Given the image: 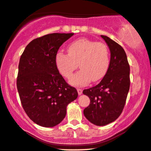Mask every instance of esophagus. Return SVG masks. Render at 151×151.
<instances>
[{
    "instance_id": "34e87169",
    "label": "esophagus",
    "mask_w": 151,
    "mask_h": 151,
    "mask_svg": "<svg viewBox=\"0 0 151 151\" xmlns=\"http://www.w3.org/2000/svg\"><path fill=\"white\" fill-rule=\"evenodd\" d=\"M77 92H78V94H79V95H81L82 94V90L80 88H77Z\"/></svg>"
}]
</instances>
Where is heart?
<instances>
[{"instance_id":"1","label":"heart","mask_w":151,"mask_h":151,"mask_svg":"<svg viewBox=\"0 0 151 151\" xmlns=\"http://www.w3.org/2000/svg\"><path fill=\"white\" fill-rule=\"evenodd\" d=\"M68 52L57 53L55 62L59 72L66 78L71 76L79 64L81 70L70 78L71 85L83 86L105 75L110 62L109 50L105 44L81 38L68 46Z\"/></svg>"}]
</instances>
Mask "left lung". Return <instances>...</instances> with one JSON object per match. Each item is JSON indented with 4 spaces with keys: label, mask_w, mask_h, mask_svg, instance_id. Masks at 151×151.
Listing matches in <instances>:
<instances>
[{
    "label": "left lung",
    "mask_w": 151,
    "mask_h": 151,
    "mask_svg": "<svg viewBox=\"0 0 151 151\" xmlns=\"http://www.w3.org/2000/svg\"><path fill=\"white\" fill-rule=\"evenodd\" d=\"M101 37L110 50L109 65L98 85L83 91L91 100L83 114L91 123L98 126L108 125L119 117L130 84L129 65L123 47L107 36Z\"/></svg>",
    "instance_id": "1"
}]
</instances>
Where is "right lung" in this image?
<instances>
[{"label": "right lung", "instance_id": "obj_1", "mask_svg": "<svg viewBox=\"0 0 151 151\" xmlns=\"http://www.w3.org/2000/svg\"><path fill=\"white\" fill-rule=\"evenodd\" d=\"M73 35L51 33L36 38L20 58L17 86L21 102L30 119L40 126L58 125L65 117L67 106L78 97L55 62L60 46Z\"/></svg>", "mask_w": 151, "mask_h": 151}]
</instances>
